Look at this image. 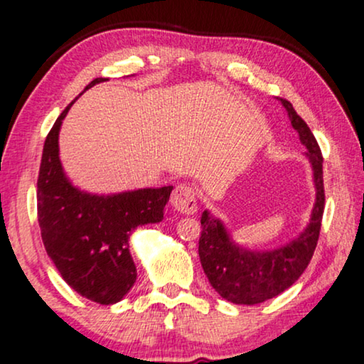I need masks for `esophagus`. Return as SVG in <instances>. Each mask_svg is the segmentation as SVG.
<instances>
[{
  "instance_id": "1",
  "label": "esophagus",
  "mask_w": 364,
  "mask_h": 364,
  "mask_svg": "<svg viewBox=\"0 0 364 364\" xmlns=\"http://www.w3.org/2000/svg\"><path fill=\"white\" fill-rule=\"evenodd\" d=\"M171 205L178 213L183 215H195L198 210L196 195L193 188L188 185H178L171 195Z\"/></svg>"
}]
</instances>
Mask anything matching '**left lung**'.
<instances>
[{
	"mask_svg": "<svg viewBox=\"0 0 364 364\" xmlns=\"http://www.w3.org/2000/svg\"><path fill=\"white\" fill-rule=\"evenodd\" d=\"M288 111L291 126L306 146L304 153L311 163L316 200L308 226L293 241L276 250L253 251L235 243L230 232L210 211L201 215V238L198 253L208 281L221 298L235 304H258L288 289L308 268L316 250L324 211L323 154L316 138L294 111L289 101L279 98Z\"/></svg>",
	"mask_w": 364,
	"mask_h": 364,
	"instance_id": "obj_1",
	"label": "left lung"
}]
</instances>
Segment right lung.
<instances>
[{
  "instance_id": "right-lung-1",
  "label": "right lung",
  "mask_w": 364,
  "mask_h": 364,
  "mask_svg": "<svg viewBox=\"0 0 364 364\" xmlns=\"http://www.w3.org/2000/svg\"><path fill=\"white\" fill-rule=\"evenodd\" d=\"M106 81L96 77L86 90ZM58 116L43 148L38 176V223L48 256L63 279L83 298L114 304L136 281L129 236L138 226L159 223L173 186L144 188L118 195H91L73 186L60 161Z\"/></svg>"
}]
</instances>
